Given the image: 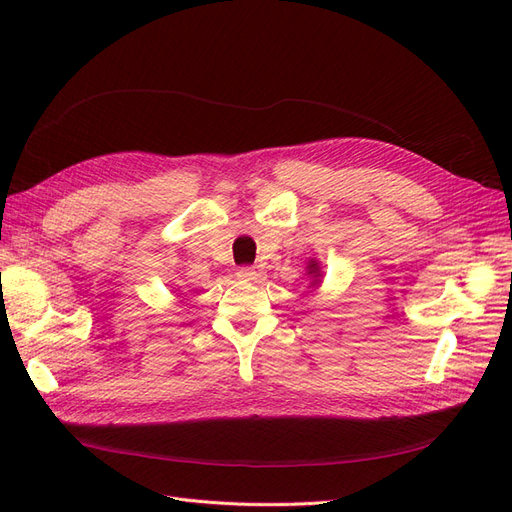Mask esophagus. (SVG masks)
Instances as JSON below:
<instances>
[{
  "mask_svg": "<svg viewBox=\"0 0 512 512\" xmlns=\"http://www.w3.org/2000/svg\"><path fill=\"white\" fill-rule=\"evenodd\" d=\"M256 277H258V273L252 267H239L237 269V280H241V282H254Z\"/></svg>",
  "mask_w": 512,
  "mask_h": 512,
  "instance_id": "esophagus-1",
  "label": "esophagus"
}]
</instances>
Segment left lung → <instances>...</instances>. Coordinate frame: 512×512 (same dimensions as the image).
<instances>
[{
	"label": "left lung",
	"instance_id": "left-lung-1",
	"mask_svg": "<svg viewBox=\"0 0 512 512\" xmlns=\"http://www.w3.org/2000/svg\"><path fill=\"white\" fill-rule=\"evenodd\" d=\"M307 275H312V277H314L312 286H316V284H318V277H320V265H318L316 260H309V265H307Z\"/></svg>",
	"mask_w": 512,
	"mask_h": 512
}]
</instances>
